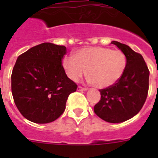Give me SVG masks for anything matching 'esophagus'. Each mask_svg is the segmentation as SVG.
Returning <instances> with one entry per match:
<instances>
[{
	"label": "esophagus",
	"mask_w": 158,
	"mask_h": 158,
	"mask_svg": "<svg viewBox=\"0 0 158 158\" xmlns=\"http://www.w3.org/2000/svg\"><path fill=\"white\" fill-rule=\"evenodd\" d=\"M88 90L87 88H84L81 87V86H78L77 87V91H86Z\"/></svg>",
	"instance_id": "34e87169"
}]
</instances>
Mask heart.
<instances>
[{
  "instance_id": "heart-1",
  "label": "heart",
  "mask_w": 158,
  "mask_h": 158,
  "mask_svg": "<svg viewBox=\"0 0 158 158\" xmlns=\"http://www.w3.org/2000/svg\"><path fill=\"white\" fill-rule=\"evenodd\" d=\"M127 60L119 50L107 47H85L73 56L62 60V66L67 77L77 82L86 75L89 81L100 89L107 88L116 83L122 77Z\"/></svg>"
}]
</instances>
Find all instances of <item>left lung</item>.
<instances>
[{"mask_svg":"<svg viewBox=\"0 0 158 158\" xmlns=\"http://www.w3.org/2000/svg\"><path fill=\"white\" fill-rule=\"evenodd\" d=\"M111 43L126 57V68L116 83L100 89V100L94 106V111L103 120L118 123L135 116L144 105L149 90L150 71L140 54L123 43L116 41Z\"/></svg>","mask_w":158,"mask_h":158,"instance_id":"obj_1","label":"left lung"}]
</instances>
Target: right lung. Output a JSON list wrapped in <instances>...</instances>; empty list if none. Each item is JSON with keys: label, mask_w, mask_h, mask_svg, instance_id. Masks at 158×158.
I'll return each instance as SVG.
<instances>
[{"label": "right lung", "mask_w": 158, "mask_h": 158, "mask_svg": "<svg viewBox=\"0 0 158 158\" xmlns=\"http://www.w3.org/2000/svg\"><path fill=\"white\" fill-rule=\"evenodd\" d=\"M66 47L43 43L20 54L12 73V93L24 118L35 123L54 121L65 109L77 85L65 74L62 60Z\"/></svg>", "instance_id": "right-lung-1"}]
</instances>
